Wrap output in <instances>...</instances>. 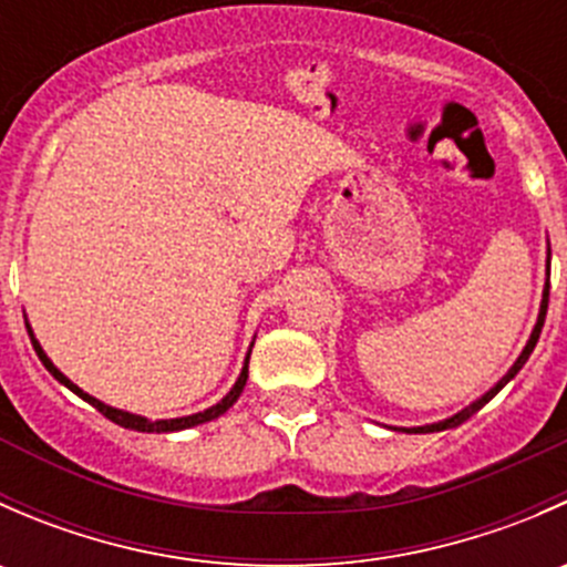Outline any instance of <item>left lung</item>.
Here are the masks:
<instances>
[{
    "mask_svg": "<svg viewBox=\"0 0 567 567\" xmlns=\"http://www.w3.org/2000/svg\"><path fill=\"white\" fill-rule=\"evenodd\" d=\"M548 260H551V249H548ZM546 260V262H548ZM546 310H548V266H546V288H543V299H540V312H537V320H535V329H532V334H529V340H527V346H524V351L518 353V359L516 362H513V368L507 370L505 375H502L499 381H496L494 386H491L488 392L483 394V398H477L474 400V403H468L466 409H461L458 414H453V416H447V420H439V422H431V425H420V427H394V431H403V433H436V431H447V427H458L461 422H466L468 416L472 414H477L480 409H483L485 403H488L491 398H494L496 392L502 390V386L507 384V381H513L516 379V373L518 370L524 368V364H527V359H529V353L535 351V346H537V340H540V329H543V320H546Z\"/></svg>",
    "mask_w": 567,
    "mask_h": 567,
    "instance_id": "1",
    "label": "left lung"
}]
</instances>
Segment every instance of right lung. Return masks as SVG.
<instances>
[{"instance_id": "1", "label": "right lung", "mask_w": 567, "mask_h": 567, "mask_svg": "<svg viewBox=\"0 0 567 567\" xmlns=\"http://www.w3.org/2000/svg\"><path fill=\"white\" fill-rule=\"evenodd\" d=\"M27 331H30L32 348H35V353H38V359H40V362H43V368L49 370V373L54 375V379L60 381L62 386H68V390H71L73 394H79V398H82V400H87L90 405H95V409H99L101 414L106 416V420H112L114 425H120V427H128V431H140V433H175V431H186V427L203 425V422H210V420H216V416H221V414H225V411L230 409V405L236 403L238 398H241L244 386H247V379H249V353H251V346H249V351H247V359H244L241 375H238V379H236V384H233V390L227 392L225 398L219 400V403H216V405H210V409H205V411H197V414H188V416H175V420H147V416H142V414H131V411L114 409V405H106V403H101L99 398H93V394H87V392H84V390H79V386L73 384V381L68 379L65 373H60V370L54 368V362H51V359L45 357V351H43V348H40V342H38L35 331H32V326H30V323H27Z\"/></svg>"}]
</instances>
